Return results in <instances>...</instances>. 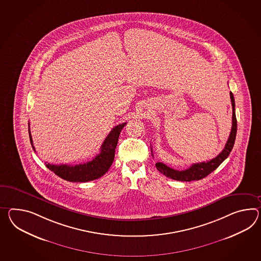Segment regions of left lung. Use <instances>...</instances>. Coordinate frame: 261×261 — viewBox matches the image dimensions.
<instances>
[{"label":"left lung","instance_id":"obj_1","mask_svg":"<svg viewBox=\"0 0 261 261\" xmlns=\"http://www.w3.org/2000/svg\"><path fill=\"white\" fill-rule=\"evenodd\" d=\"M230 99L232 102V109H233V115H232V127L231 132L229 135L228 140L224 146V149L221 153L217 155L215 159H211L207 162H201L192 165L184 171H177L174 170L169 166L165 165L164 163L158 162L155 164L156 169L159 172L163 173L167 177L171 178L173 180L177 181H193V180H200L207 176L210 173L215 171L219 166L223 163L225 159L228 158L229 153H231L234 143H235L236 135H237V119H236L235 112V99L232 92H230ZM153 152V151H152Z\"/></svg>","mask_w":261,"mask_h":261}]
</instances>
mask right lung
Returning <instances> with one entry per match:
<instances>
[{
  "mask_svg": "<svg viewBox=\"0 0 261 261\" xmlns=\"http://www.w3.org/2000/svg\"><path fill=\"white\" fill-rule=\"evenodd\" d=\"M29 124V123H28ZM126 122L121 123L115 126L110 133L108 134L101 146V152L97 154L91 161L83 164L77 165H53L50 163H45L46 167L55 172L59 177L69 182H89L102 177L108 172L112 165L114 160L115 150L118 144V140L122 128L125 126ZM29 138L34 151L35 147L33 145L32 136L29 126Z\"/></svg>",
  "mask_w": 261,
  "mask_h": 261,
  "instance_id": "right-lung-1",
  "label": "right lung"
}]
</instances>
